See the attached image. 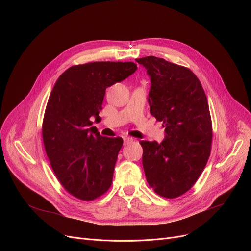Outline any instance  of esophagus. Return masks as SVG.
I'll return each instance as SVG.
<instances>
[{
  "instance_id": "1",
  "label": "esophagus",
  "mask_w": 251,
  "mask_h": 251,
  "mask_svg": "<svg viewBox=\"0 0 251 251\" xmlns=\"http://www.w3.org/2000/svg\"><path fill=\"white\" fill-rule=\"evenodd\" d=\"M123 140H124V144H128V143H131V142H133V138L132 137H130V136H124L123 137Z\"/></svg>"
}]
</instances>
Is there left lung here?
I'll return each instance as SVG.
<instances>
[{
	"instance_id": "left-lung-1",
	"label": "left lung",
	"mask_w": 251,
	"mask_h": 251,
	"mask_svg": "<svg viewBox=\"0 0 251 251\" xmlns=\"http://www.w3.org/2000/svg\"><path fill=\"white\" fill-rule=\"evenodd\" d=\"M151 86L150 112L165 127V139L140 141L147 181L155 193L175 199L200 178L210 154L212 119L201 81L188 68L162 58L136 59Z\"/></svg>"
}]
</instances>
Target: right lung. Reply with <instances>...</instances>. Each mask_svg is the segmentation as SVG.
<instances>
[{
	"label": "right lung",
	"instance_id": "obj_1",
	"mask_svg": "<svg viewBox=\"0 0 251 251\" xmlns=\"http://www.w3.org/2000/svg\"><path fill=\"white\" fill-rule=\"evenodd\" d=\"M137 69L133 62H92L66 70L52 88L44 116L43 140L62 186L81 201L111 187L121 137L101 136L91 127L100 119L105 89Z\"/></svg>",
	"mask_w": 251,
	"mask_h": 251
}]
</instances>
